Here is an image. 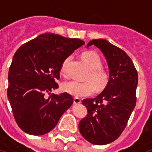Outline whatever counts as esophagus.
<instances>
[{
    "label": "esophagus",
    "instance_id": "34e87169",
    "mask_svg": "<svg viewBox=\"0 0 152 152\" xmlns=\"http://www.w3.org/2000/svg\"><path fill=\"white\" fill-rule=\"evenodd\" d=\"M81 103V100L78 97H75L74 98V103L75 104H79V103Z\"/></svg>",
    "mask_w": 152,
    "mask_h": 152
}]
</instances>
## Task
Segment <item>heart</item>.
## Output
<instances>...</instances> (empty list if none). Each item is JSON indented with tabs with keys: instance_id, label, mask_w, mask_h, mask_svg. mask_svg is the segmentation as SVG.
<instances>
[{
	"instance_id": "1",
	"label": "heart",
	"mask_w": 152,
	"mask_h": 152,
	"mask_svg": "<svg viewBox=\"0 0 152 152\" xmlns=\"http://www.w3.org/2000/svg\"><path fill=\"white\" fill-rule=\"evenodd\" d=\"M82 58L91 70L90 75H88V79L91 80L84 82L77 80H69L63 83L61 85L63 91L77 97H84L94 94L96 90V86L99 89H103L108 84L110 79L108 73L101 68L103 65L101 58L96 52L94 51L84 52L82 54ZM69 61L70 58H68L63 61L61 67V73L62 75L65 74L66 67Z\"/></svg>"
}]
</instances>
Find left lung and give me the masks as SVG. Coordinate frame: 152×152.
I'll return each instance as SVG.
<instances>
[{"mask_svg":"<svg viewBox=\"0 0 152 152\" xmlns=\"http://www.w3.org/2000/svg\"><path fill=\"white\" fill-rule=\"evenodd\" d=\"M103 52L110 69L106 88L95 98L83 100L88 114L79 123L84 139L94 145H103L117 139L126 128L136 103L138 73L129 56L119 47L105 39H93Z\"/></svg>","mask_w":152,"mask_h":152,"instance_id":"obj_1","label":"left lung"}]
</instances>
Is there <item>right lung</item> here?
<instances>
[{"instance_id": "add662e5", "label": "right lung", "mask_w": 152, "mask_h": 152, "mask_svg": "<svg viewBox=\"0 0 152 152\" xmlns=\"http://www.w3.org/2000/svg\"><path fill=\"white\" fill-rule=\"evenodd\" d=\"M84 44L83 40L54 33H44L21 45L10 64L7 88L13 116L23 131L41 135L56 127L73 103L68 93L50 94L58 88L56 83L63 61ZM45 93L50 96L45 97Z\"/></svg>"}]
</instances>
